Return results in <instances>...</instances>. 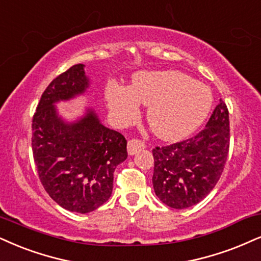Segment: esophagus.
Masks as SVG:
<instances>
[{
    "label": "esophagus",
    "instance_id": "obj_1",
    "mask_svg": "<svg viewBox=\"0 0 261 261\" xmlns=\"http://www.w3.org/2000/svg\"><path fill=\"white\" fill-rule=\"evenodd\" d=\"M144 147H145V144L140 139H130L128 141V153L129 155H134V153H137L138 151L144 149Z\"/></svg>",
    "mask_w": 261,
    "mask_h": 261
}]
</instances>
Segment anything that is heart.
<instances>
[{
  "mask_svg": "<svg viewBox=\"0 0 261 261\" xmlns=\"http://www.w3.org/2000/svg\"><path fill=\"white\" fill-rule=\"evenodd\" d=\"M106 100L112 115L130 121L139 112V102L149 106L147 122L157 137L174 141L197 129L207 117L212 95L207 87L179 71L140 72L132 86L111 83Z\"/></svg>",
  "mask_w": 261,
  "mask_h": 261,
  "instance_id": "obj_1",
  "label": "heart"
}]
</instances>
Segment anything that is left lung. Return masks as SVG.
<instances>
[{
    "label": "left lung",
    "mask_w": 261,
    "mask_h": 261,
    "mask_svg": "<svg viewBox=\"0 0 261 261\" xmlns=\"http://www.w3.org/2000/svg\"><path fill=\"white\" fill-rule=\"evenodd\" d=\"M229 149V110L220 99L205 128L195 137L152 150L157 197L175 209L197 204L219 181Z\"/></svg>",
    "instance_id": "8db88e82"
}]
</instances>
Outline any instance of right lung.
<instances>
[{"label": "right lung", "instance_id": "add662e5", "mask_svg": "<svg viewBox=\"0 0 261 261\" xmlns=\"http://www.w3.org/2000/svg\"><path fill=\"white\" fill-rule=\"evenodd\" d=\"M88 87L82 64L60 73L44 89L32 117V155L38 178L60 207L77 213L95 211L110 198L114 172L127 159V140L109 129L93 110L73 123L58 117L54 102Z\"/></svg>", "mask_w": 261, "mask_h": 261}]
</instances>
